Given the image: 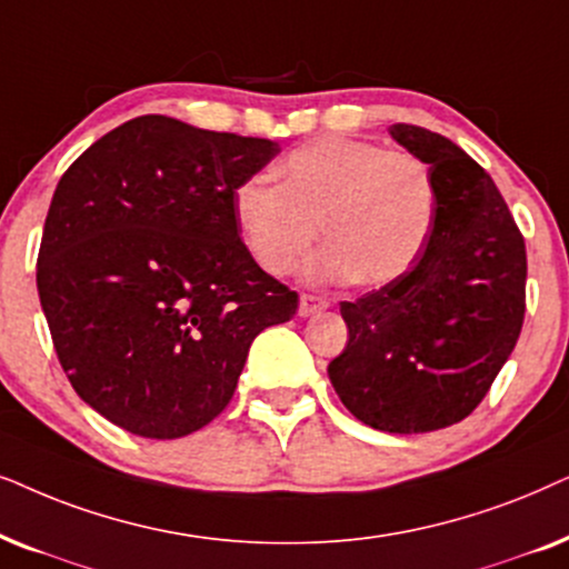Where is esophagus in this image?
I'll use <instances>...</instances> for the list:
<instances>
[{"label": "esophagus", "mask_w": 569, "mask_h": 569, "mask_svg": "<svg viewBox=\"0 0 569 569\" xmlns=\"http://www.w3.org/2000/svg\"><path fill=\"white\" fill-rule=\"evenodd\" d=\"M330 305L320 297H312V293H301L299 297V317H312L322 309H328Z\"/></svg>", "instance_id": "1"}]
</instances>
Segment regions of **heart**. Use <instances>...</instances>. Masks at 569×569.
<instances>
[{"instance_id": "1", "label": "heart", "mask_w": 569, "mask_h": 569, "mask_svg": "<svg viewBox=\"0 0 569 569\" xmlns=\"http://www.w3.org/2000/svg\"><path fill=\"white\" fill-rule=\"evenodd\" d=\"M260 177L233 189V221L247 252L268 276H289L315 244L317 278L385 286L406 276L435 226L437 189L429 166L403 150L325 134Z\"/></svg>"}]
</instances>
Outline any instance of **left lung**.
<instances>
[{"instance_id":"obj_1","label":"left lung","mask_w":569,"mask_h":569,"mask_svg":"<svg viewBox=\"0 0 569 569\" xmlns=\"http://www.w3.org/2000/svg\"><path fill=\"white\" fill-rule=\"evenodd\" d=\"M390 134L429 163L435 226L406 276L340 301L348 343L328 375L367 427L421 435L463 421L510 359L528 262L507 202L466 150L416 124H392Z\"/></svg>"}]
</instances>
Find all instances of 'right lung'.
<instances>
[{"label": "right lung", "mask_w": 569, "mask_h": 569, "mask_svg": "<svg viewBox=\"0 0 569 569\" xmlns=\"http://www.w3.org/2000/svg\"><path fill=\"white\" fill-rule=\"evenodd\" d=\"M278 142L148 113L96 140L51 197L36 283L67 380L148 439L229 406L249 346L299 297L239 237L233 189Z\"/></svg>", "instance_id": "obj_1"}]
</instances>
